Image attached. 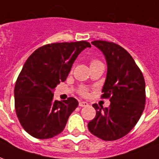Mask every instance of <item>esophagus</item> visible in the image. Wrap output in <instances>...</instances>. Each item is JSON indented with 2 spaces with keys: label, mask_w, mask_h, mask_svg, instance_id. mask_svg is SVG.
<instances>
[{
  "label": "esophagus",
  "mask_w": 159,
  "mask_h": 159,
  "mask_svg": "<svg viewBox=\"0 0 159 159\" xmlns=\"http://www.w3.org/2000/svg\"><path fill=\"white\" fill-rule=\"evenodd\" d=\"M79 106L80 107H86L88 106V103L86 102H79Z\"/></svg>",
  "instance_id": "1"
}]
</instances>
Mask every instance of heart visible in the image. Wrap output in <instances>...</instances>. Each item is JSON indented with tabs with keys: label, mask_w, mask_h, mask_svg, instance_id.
I'll list each match as a JSON object with an SVG mask.
<instances>
[{
	"label": "heart",
	"mask_w": 159,
	"mask_h": 159,
	"mask_svg": "<svg viewBox=\"0 0 159 159\" xmlns=\"http://www.w3.org/2000/svg\"><path fill=\"white\" fill-rule=\"evenodd\" d=\"M100 61H98V60H96V59H94L91 62V66L94 65V64H97V63H100ZM80 93L81 95H83V96H86L87 95V89L86 88H81L80 90Z\"/></svg>",
	"instance_id": "b5f03b06"
}]
</instances>
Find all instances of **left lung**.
I'll use <instances>...</instances> for the list:
<instances>
[{
  "label": "left lung",
  "mask_w": 159,
  "mask_h": 159,
  "mask_svg": "<svg viewBox=\"0 0 159 159\" xmlns=\"http://www.w3.org/2000/svg\"><path fill=\"white\" fill-rule=\"evenodd\" d=\"M106 58L107 73L102 98H109L108 107L92 106L97 114L88 124L91 134L104 141L122 138L135 127L146 102L145 80L130 54L122 46L105 40H94Z\"/></svg>",
  "instance_id": "obj_1"
}]
</instances>
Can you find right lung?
Wrapping results in <instances>:
<instances>
[{"instance_id": "right-lung-1", "label": "right lung", "mask_w": 159, "mask_h": 159, "mask_svg": "<svg viewBox=\"0 0 159 159\" xmlns=\"http://www.w3.org/2000/svg\"><path fill=\"white\" fill-rule=\"evenodd\" d=\"M91 46L84 40L47 44L25 62L15 84V110L21 125L33 137L52 138L64 129L79 102L74 97L54 101L53 90L66 80L79 54Z\"/></svg>"}]
</instances>
